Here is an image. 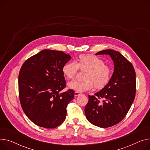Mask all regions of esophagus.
<instances>
[{"label":"esophagus","instance_id":"obj_1","mask_svg":"<svg viewBox=\"0 0 150 150\" xmlns=\"http://www.w3.org/2000/svg\"><path fill=\"white\" fill-rule=\"evenodd\" d=\"M82 94L81 92H75V96H79L81 95Z\"/></svg>","mask_w":150,"mask_h":150}]
</instances>
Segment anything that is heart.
<instances>
[{"label":"heart","instance_id":"b5f03b06","mask_svg":"<svg viewBox=\"0 0 150 150\" xmlns=\"http://www.w3.org/2000/svg\"><path fill=\"white\" fill-rule=\"evenodd\" d=\"M78 69L86 70L83 80H74L69 82L68 87L77 92H84L92 89L104 88L111 80L112 68L99 57L92 54H80L75 62H69L62 67L63 75L69 79H74Z\"/></svg>","mask_w":150,"mask_h":150}]
</instances>
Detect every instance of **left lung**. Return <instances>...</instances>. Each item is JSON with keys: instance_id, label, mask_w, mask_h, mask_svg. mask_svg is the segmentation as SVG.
Masks as SVG:
<instances>
[{"instance_id": "obj_1", "label": "left lung", "mask_w": 150, "mask_h": 150, "mask_svg": "<svg viewBox=\"0 0 150 150\" xmlns=\"http://www.w3.org/2000/svg\"><path fill=\"white\" fill-rule=\"evenodd\" d=\"M103 54L113 59L114 72L110 81L101 91L88 96L84 112L91 124L107 128L120 122L127 115L135 98L136 83L133 64L120 52L106 49L96 54Z\"/></svg>"}]
</instances>
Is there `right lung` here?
I'll return each mask as SVG.
<instances>
[{
  "instance_id": "right-lung-1",
  "label": "right lung",
  "mask_w": 150,
  "mask_h": 150,
  "mask_svg": "<svg viewBox=\"0 0 150 150\" xmlns=\"http://www.w3.org/2000/svg\"><path fill=\"white\" fill-rule=\"evenodd\" d=\"M71 57L63 51L45 49L24 62L18 75L19 99L23 110L35 125L54 128L66 119V108L75 92L66 87L63 66Z\"/></svg>"
}]
</instances>
